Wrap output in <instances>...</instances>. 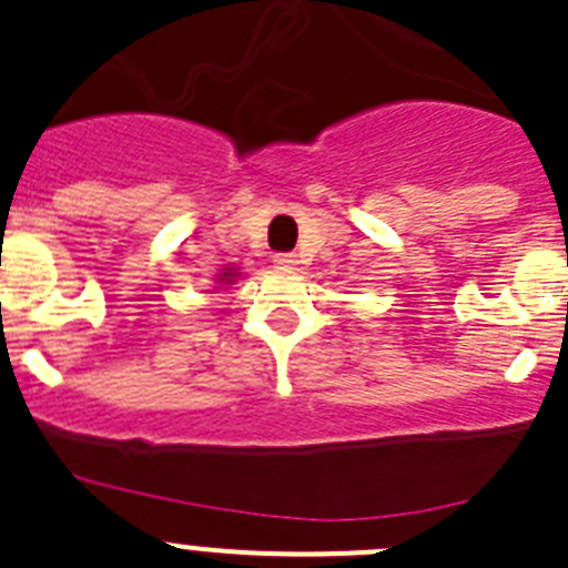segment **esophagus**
I'll list each match as a JSON object with an SVG mask.
<instances>
[{"label": "esophagus", "instance_id": "obj_1", "mask_svg": "<svg viewBox=\"0 0 568 568\" xmlns=\"http://www.w3.org/2000/svg\"><path fill=\"white\" fill-rule=\"evenodd\" d=\"M273 265H276L278 271H295L297 256L295 254H276L273 256Z\"/></svg>", "mask_w": 568, "mask_h": 568}]
</instances>
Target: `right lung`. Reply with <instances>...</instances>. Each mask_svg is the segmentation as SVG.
I'll use <instances>...</instances> for the list:
<instances>
[{"instance_id": "right-lung-1", "label": "right lung", "mask_w": 568, "mask_h": 568, "mask_svg": "<svg viewBox=\"0 0 568 568\" xmlns=\"http://www.w3.org/2000/svg\"><path fill=\"white\" fill-rule=\"evenodd\" d=\"M237 278H240L237 267H223V271L215 276V284H217V290H223V286L234 284V282H237Z\"/></svg>"}]
</instances>
